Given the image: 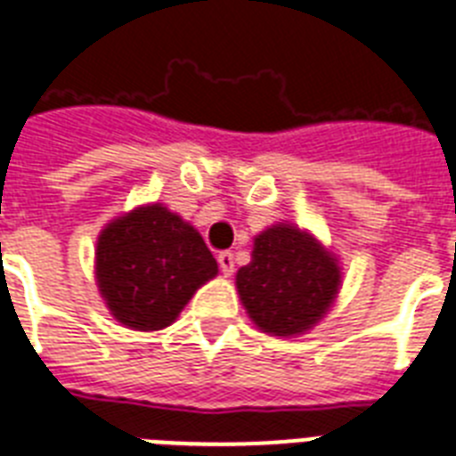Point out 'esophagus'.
<instances>
[{
    "mask_svg": "<svg viewBox=\"0 0 456 456\" xmlns=\"http://www.w3.org/2000/svg\"><path fill=\"white\" fill-rule=\"evenodd\" d=\"M217 263H220V270L224 277H229V274L234 272V256H232L229 250H224V253H220V256H217Z\"/></svg>",
    "mask_w": 456,
    "mask_h": 456,
    "instance_id": "34e87169",
    "label": "esophagus"
}]
</instances>
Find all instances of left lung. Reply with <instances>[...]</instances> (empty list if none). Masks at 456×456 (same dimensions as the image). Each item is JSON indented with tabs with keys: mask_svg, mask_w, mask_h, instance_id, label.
I'll list each match as a JSON object with an SVG mask.
<instances>
[{
	"mask_svg": "<svg viewBox=\"0 0 456 456\" xmlns=\"http://www.w3.org/2000/svg\"><path fill=\"white\" fill-rule=\"evenodd\" d=\"M236 289L260 331L300 336L338 296L340 267L310 232L279 222L256 236L250 263L236 272Z\"/></svg>",
	"mask_w": 456,
	"mask_h": 456,
	"instance_id": "left-lung-1",
	"label": "left lung"
}]
</instances>
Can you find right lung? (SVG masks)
<instances>
[{
  "label": "right lung",
  "instance_id": "right-lung-1",
  "mask_svg": "<svg viewBox=\"0 0 456 456\" xmlns=\"http://www.w3.org/2000/svg\"><path fill=\"white\" fill-rule=\"evenodd\" d=\"M215 274L206 241L163 203L120 215L96 239V286L110 314L134 331L170 326Z\"/></svg>",
  "mask_w": 456,
  "mask_h": 456
}]
</instances>
